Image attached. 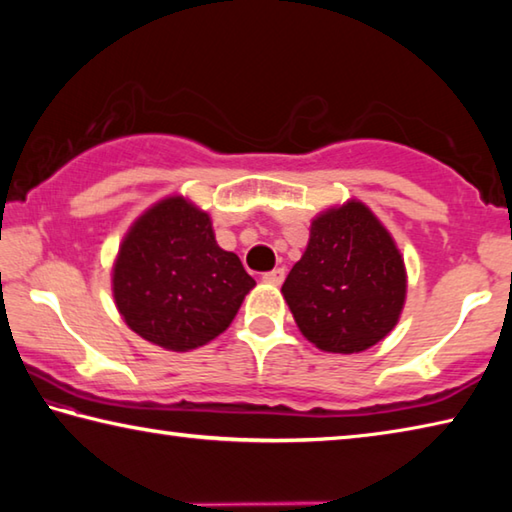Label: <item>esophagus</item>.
<instances>
[{"instance_id":"1","label":"esophagus","mask_w":512,"mask_h":512,"mask_svg":"<svg viewBox=\"0 0 512 512\" xmlns=\"http://www.w3.org/2000/svg\"><path fill=\"white\" fill-rule=\"evenodd\" d=\"M284 268H273V271H268V273H264L262 275V280L266 282V284H275V287H280V284L284 282Z\"/></svg>"}]
</instances>
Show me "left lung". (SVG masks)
<instances>
[{
	"mask_svg": "<svg viewBox=\"0 0 512 512\" xmlns=\"http://www.w3.org/2000/svg\"><path fill=\"white\" fill-rule=\"evenodd\" d=\"M282 293L316 348L363 352L397 325L406 296L404 259L377 216L350 201L311 223L305 255Z\"/></svg>",
	"mask_w": 512,
	"mask_h": 512,
	"instance_id": "left-lung-1",
	"label": "left lung"
}]
</instances>
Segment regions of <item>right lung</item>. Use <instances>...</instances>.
Instances as JSON below:
<instances>
[{
	"mask_svg": "<svg viewBox=\"0 0 512 512\" xmlns=\"http://www.w3.org/2000/svg\"><path fill=\"white\" fill-rule=\"evenodd\" d=\"M253 287L241 259L216 244L210 216L180 196L135 221L112 271L126 325L176 352L216 339Z\"/></svg>",
	"mask_w": 512,
	"mask_h": 512,
	"instance_id": "add662e5",
	"label": "right lung"
}]
</instances>
